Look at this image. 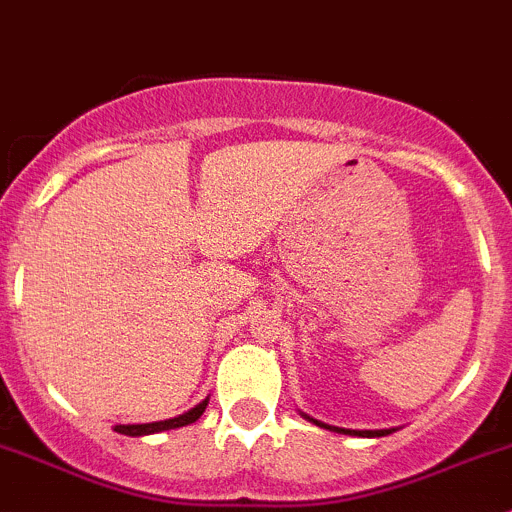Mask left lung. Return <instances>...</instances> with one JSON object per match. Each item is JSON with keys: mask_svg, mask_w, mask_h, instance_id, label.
Here are the masks:
<instances>
[{"mask_svg": "<svg viewBox=\"0 0 512 512\" xmlns=\"http://www.w3.org/2000/svg\"><path fill=\"white\" fill-rule=\"evenodd\" d=\"M309 418V416H307ZM309 421H314V418H309ZM317 426L322 428H329V431H337V433H347V436H366V438H376V436H386V433H391L394 428H384V431H352V428H337V426H327V423H319L314 421Z\"/></svg>", "mask_w": 512, "mask_h": 512, "instance_id": "obj_1", "label": "left lung"}]
</instances>
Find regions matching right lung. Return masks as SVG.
I'll list each match as a JSON object with an SVG mask.
<instances>
[{"label":"right lung","instance_id":"add662e5","mask_svg":"<svg viewBox=\"0 0 512 512\" xmlns=\"http://www.w3.org/2000/svg\"><path fill=\"white\" fill-rule=\"evenodd\" d=\"M205 406H208V399L203 404H198L195 409H190L188 414L178 416V418H168V421H156V423H136V426H116L118 433H126V436H148V433H158V431H168V428H180L188 426V423H195L200 416H203Z\"/></svg>","mask_w":512,"mask_h":512}]
</instances>
